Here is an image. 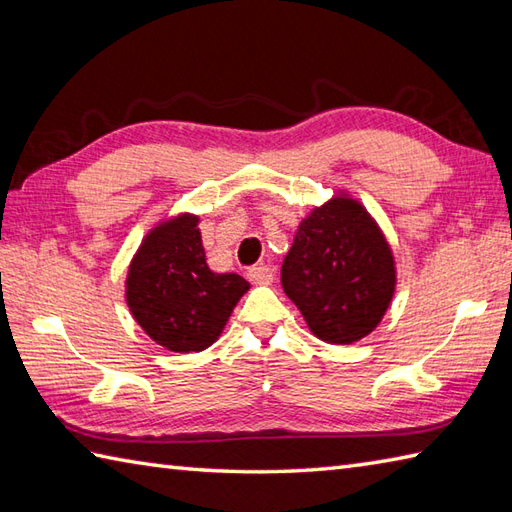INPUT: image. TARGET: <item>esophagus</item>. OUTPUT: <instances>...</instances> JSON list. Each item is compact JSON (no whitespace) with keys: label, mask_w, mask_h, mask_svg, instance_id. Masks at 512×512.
<instances>
[{"label":"esophagus","mask_w":512,"mask_h":512,"mask_svg":"<svg viewBox=\"0 0 512 512\" xmlns=\"http://www.w3.org/2000/svg\"><path fill=\"white\" fill-rule=\"evenodd\" d=\"M247 278L254 282V285H271L274 282V269L267 265H256L247 269Z\"/></svg>","instance_id":"esophagus-1"}]
</instances>
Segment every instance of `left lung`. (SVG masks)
<instances>
[{"label":"left lung","mask_w":512,"mask_h":512,"mask_svg":"<svg viewBox=\"0 0 512 512\" xmlns=\"http://www.w3.org/2000/svg\"><path fill=\"white\" fill-rule=\"evenodd\" d=\"M280 282L322 342H359L394 295L392 249L361 203L335 197L300 223Z\"/></svg>","instance_id":"1"}]
</instances>
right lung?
Instances as JSON below:
<instances>
[{"label": "right lung", "mask_w": 512, "mask_h": 512, "mask_svg": "<svg viewBox=\"0 0 512 512\" xmlns=\"http://www.w3.org/2000/svg\"><path fill=\"white\" fill-rule=\"evenodd\" d=\"M197 223L192 214H181L157 225L131 260L127 276V304L135 322L173 352H197L217 342L249 289L238 274L210 271Z\"/></svg>", "instance_id": "1"}]
</instances>
